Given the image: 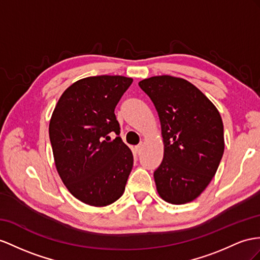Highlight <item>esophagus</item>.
Here are the masks:
<instances>
[{"mask_svg":"<svg viewBox=\"0 0 260 260\" xmlns=\"http://www.w3.org/2000/svg\"><path fill=\"white\" fill-rule=\"evenodd\" d=\"M143 147H144V144L142 143V144H139V145H137L136 147H135V149H136V151H137V154H141L142 152V150H143Z\"/></svg>","mask_w":260,"mask_h":260,"instance_id":"esophagus-1","label":"esophagus"}]
</instances>
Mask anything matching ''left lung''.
<instances>
[{"mask_svg":"<svg viewBox=\"0 0 260 260\" xmlns=\"http://www.w3.org/2000/svg\"><path fill=\"white\" fill-rule=\"evenodd\" d=\"M157 110L164 158L154 172L159 197L171 204L193 201L215 176L224 152L219 112L182 78L156 76L139 81Z\"/></svg>","mask_w":260,"mask_h":260,"instance_id":"8db88e82","label":"left lung"}]
</instances>
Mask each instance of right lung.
<instances>
[{"label":"right lung","mask_w":260,"mask_h":260,"mask_svg":"<svg viewBox=\"0 0 260 260\" xmlns=\"http://www.w3.org/2000/svg\"><path fill=\"white\" fill-rule=\"evenodd\" d=\"M133 82L123 76H95L67 88L49 122L59 177L70 193L92 206L114 203L124 193L133 154L119 135L115 106Z\"/></svg>","instance_id":"obj_1"}]
</instances>
